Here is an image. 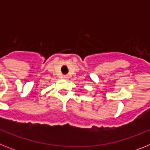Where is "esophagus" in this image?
Here are the masks:
<instances>
[{
	"label": "esophagus",
	"mask_w": 150,
	"mask_h": 150,
	"mask_svg": "<svg viewBox=\"0 0 150 150\" xmlns=\"http://www.w3.org/2000/svg\"><path fill=\"white\" fill-rule=\"evenodd\" d=\"M62 77H63L64 79H68V78H69L68 76H67V75H64V76H62Z\"/></svg>",
	"instance_id": "34e87169"
}]
</instances>
